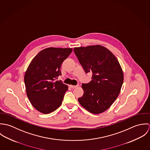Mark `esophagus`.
I'll use <instances>...</instances> for the list:
<instances>
[{"label":"esophagus","mask_w":150,"mask_h":150,"mask_svg":"<svg viewBox=\"0 0 150 150\" xmlns=\"http://www.w3.org/2000/svg\"><path fill=\"white\" fill-rule=\"evenodd\" d=\"M77 86H73V85H69V87L71 88H75Z\"/></svg>","instance_id":"34e87169"}]
</instances>
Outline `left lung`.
I'll use <instances>...</instances> for the list:
<instances>
[{
  "mask_svg": "<svg viewBox=\"0 0 150 150\" xmlns=\"http://www.w3.org/2000/svg\"><path fill=\"white\" fill-rule=\"evenodd\" d=\"M74 52L86 73H92L91 81L83 84L84 95L78 100L90 112L102 113L120 93L124 82L121 66L114 55L100 45L74 47Z\"/></svg>",
  "mask_w": 150,
  "mask_h": 150,
  "instance_id": "1",
  "label": "left lung"
}]
</instances>
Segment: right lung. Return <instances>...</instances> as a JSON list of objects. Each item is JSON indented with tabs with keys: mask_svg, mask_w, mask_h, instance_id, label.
Instances as JSON below:
<instances>
[{
	"mask_svg": "<svg viewBox=\"0 0 150 150\" xmlns=\"http://www.w3.org/2000/svg\"><path fill=\"white\" fill-rule=\"evenodd\" d=\"M72 48L49 47L40 51L29 64L24 76L27 96L32 105L43 114L59 107L68 86L55 81L61 75V66Z\"/></svg>",
	"mask_w": 150,
	"mask_h": 150,
	"instance_id": "1",
	"label": "right lung"
}]
</instances>
